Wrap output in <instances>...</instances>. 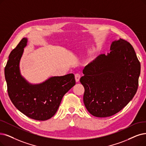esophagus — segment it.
<instances>
[{
  "mask_svg": "<svg viewBox=\"0 0 146 146\" xmlns=\"http://www.w3.org/2000/svg\"><path fill=\"white\" fill-rule=\"evenodd\" d=\"M80 74H75V81H76V82H78L80 79Z\"/></svg>",
  "mask_w": 146,
  "mask_h": 146,
  "instance_id": "obj_1",
  "label": "esophagus"
}]
</instances>
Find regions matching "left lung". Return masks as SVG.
Listing matches in <instances>:
<instances>
[{
  "mask_svg": "<svg viewBox=\"0 0 146 146\" xmlns=\"http://www.w3.org/2000/svg\"><path fill=\"white\" fill-rule=\"evenodd\" d=\"M110 50L86 65L80 78L84 106L97 117L119 112L132 100L138 86L141 65L131 44L120 38L112 42Z\"/></svg>",
  "mask_w": 146,
  "mask_h": 146,
  "instance_id": "left-lung-1",
  "label": "left lung"
}]
</instances>
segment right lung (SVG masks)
I'll list each match as a JSON object with an SVG mask.
<instances>
[{
  "label": "right lung",
  "instance_id": "add662e5",
  "mask_svg": "<svg viewBox=\"0 0 146 146\" xmlns=\"http://www.w3.org/2000/svg\"><path fill=\"white\" fill-rule=\"evenodd\" d=\"M23 38L11 52L5 68V77L10 100L20 112L36 120L51 118L59 108L62 98L75 84L73 74L51 77L44 82L33 84L21 75L20 62L27 45Z\"/></svg>",
  "mask_w": 146,
  "mask_h": 146
}]
</instances>
